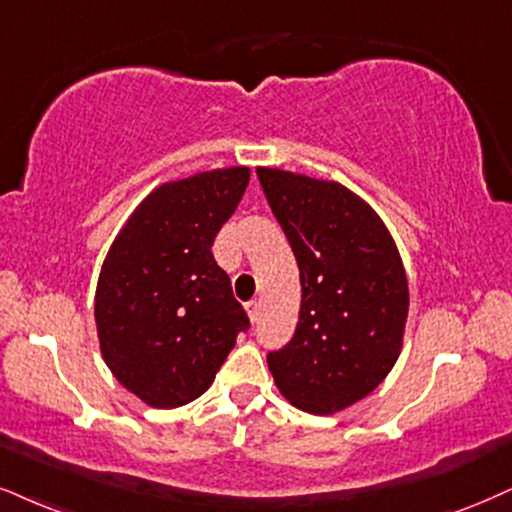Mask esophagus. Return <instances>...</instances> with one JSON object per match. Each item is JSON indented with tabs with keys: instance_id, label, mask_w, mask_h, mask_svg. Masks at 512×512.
Wrapping results in <instances>:
<instances>
[{
	"instance_id": "34e87169",
	"label": "esophagus",
	"mask_w": 512,
	"mask_h": 512,
	"mask_svg": "<svg viewBox=\"0 0 512 512\" xmlns=\"http://www.w3.org/2000/svg\"><path fill=\"white\" fill-rule=\"evenodd\" d=\"M246 313H249L251 323H258V315H261V306H258V301H249V304H246Z\"/></svg>"
}]
</instances>
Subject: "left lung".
Wrapping results in <instances>:
<instances>
[{"mask_svg":"<svg viewBox=\"0 0 512 512\" xmlns=\"http://www.w3.org/2000/svg\"><path fill=\"white\" fill-rule=\"evenodd\" d=\"M301 277L299 323L268 353L277 389L313 415L361 401L399 358L408 318L401 256L377 213L339 182L256 168Z\"/></svg>","mask_w":512,"mask_h":512,"instance_id":"obj_1","label":"left lung"}]
</instances>
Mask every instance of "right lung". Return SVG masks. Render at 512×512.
I'll return each instance as SVG.
<instances>
[{"instance_id": "right-lung-1", "label": "right lung", "mask_w": 512, "mask_h": 512, "mask_svg": "<svg viewBox=\"0 0 512 512\" xmlns=\"http://www.w3.org/2000/svg\"><path fill=\"white\" fill-rule=\"evenodd\" d=\"M249 168L166 182L137 206L109 249L97 296L102 356L116 380L154 408L199 399L249 330L213 239L235 213Z\"/></svg>"}]
</instances>
